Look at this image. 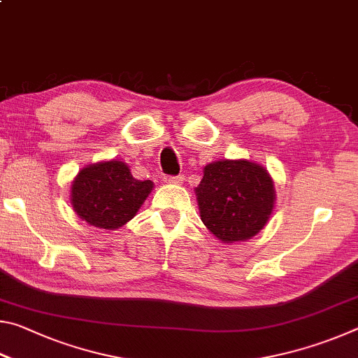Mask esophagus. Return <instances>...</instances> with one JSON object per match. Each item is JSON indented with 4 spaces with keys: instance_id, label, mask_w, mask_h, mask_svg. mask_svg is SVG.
<instances>
[{
    "instance_id": "34e87169",
    "label": "esophagus",
    "mask_w": 358,
    "mask_h": 358,
    "mask_svg": "<svg viewBox=\"0 0 358 358\" xmlns=\"http://www.w3.org/2000/svg\"><path fill=\"white\" fill-rule=\"evenodd\" d=\"M162 181H164L166 185H180L185 181V177L183 175H177V177H164Z\"/></svg>"
}]
</instances>
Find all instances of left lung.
Masks as SVG:
<instances>
[{
    "label": "left lung",
    "instance_id": "obj_1",
    "mask_svg": "<svg viewBox=\"0 0 358 358\" xmlns=\"http://www.w3.org/2000/svg\"><path fill=\"white\" fill-rule=\"evenodd\" d=\"M201 220L221 243L252 238L273 213L275 181L250 159H220L203 167L196 189Z\"/></svg>",
    "mask_w": 358,
    "mask_h": 358
}]
</instances>
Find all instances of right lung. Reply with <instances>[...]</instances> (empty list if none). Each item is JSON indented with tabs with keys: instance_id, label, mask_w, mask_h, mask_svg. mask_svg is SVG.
Masks as SVG:
<instances>
[{
	"instance_id": "add662e5",
	"label": "right lung",
	"mask_w": 358,
	"mask_h": 358,
	"mask_svg": "<svg viewBox=\"0 0 358 358\" xmlns=\"http://www.w3.org/2000/svg\"><path fill=\"white\" fill-rule=\"evenodd\" d=\"M155 183L137 180L120 159L101 161L78 171L71 185L76 215L101 230H117L137 215Z\"/></svg>"
}]
</instances>
